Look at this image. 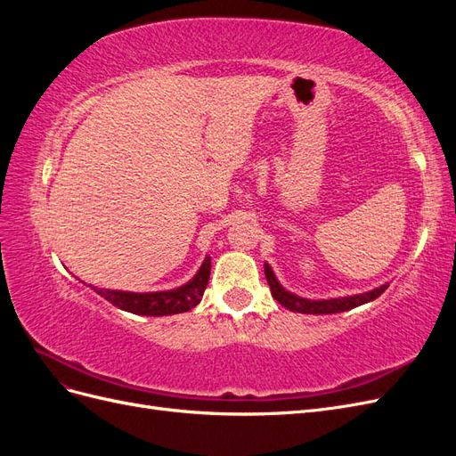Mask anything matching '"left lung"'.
Wrapping results in <instances>:
<instances>
[{
	"label": "left lung",
	"instance_id": "8db88e82",
	"mask_svg": "<svg viewBox=\"0 0 456 456\" xmlns=\"http://www.w3.org/2000/svg\"><path fill=\"white\" fill-rule=\"evenodd\" d=\"M265 273H266V281L270 285L272 297L280 302L281 306H285L287 310L291 312H298V314H338V312H346L352 310L355 306H362L365 302L375 300L377 297H380L386 289H388V283L380 285L377 289H372L369 293L363 295H354V297H342V298H329V300H310V298H302L295 293H289L287 289H283L280 285V281L275 280V275L272 272V268L265 262Z\"/></svg>",
	"mask_w": 456,
	"mask_h": 456
}]
</instances>
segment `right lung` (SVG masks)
Here are the masks:
<instances>
[{"instance_id":"1","label":"right lung","mask_w":456,"mask_h":456,"mask_svg":"<svg viewBox=\"0 0 456 456\" xmlns=\"http://www.w3.org/2000/svg\"><path fill=\"white\" fill-rule=\"evenodd\" d=\"M211 275V256H205L201 268L186 285L173 289V291L159 293H129V291H112V289H94V293L104 297L110 305L136 315H173L183 314L200 305L207 283Z\"/></svg>"}]
</instances>
